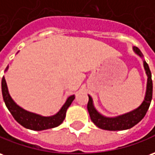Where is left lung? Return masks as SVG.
<instances>
[{
  "instance_id": "obj_1",
  "label": "left lung",
  "mask_w": 155,
  "mask_h": 155,
  "mask_svg": "<svg viewBox=\"0 0 155 155\" xmlns=\"http://www.w3.org/2000/svg\"><path fill=\"white\" fill-rule=\"evenodd\" d=\"M133 51L140 56H143L140 50L137 47H133ZM145 71L148 76V82H147V90H146V95L144 100L140 106L133 111L121 115V116L110 118L105 117L100 115L97 111L93 104V100L90 96L88 95V102L87 104L89 116L91 120L99 128L108 130V131H120V130H127V129L132 128L135 125H137L140 121L146 115L149 108V105L152 100L153 96V82L151 78V71L149 70V65L146 61H143Z\"/></svg>"
}]
</instances>
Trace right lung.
<instances>
[{
	"mask_svg": "<svg viewBox=\"0 0 155 155\" xmlns=\"http://www.w3.org/2000/svg\"><path fill=\"white\" fill-rule=\"evenodd\" d=\"M8 67L6 68L7 70ZM2 91L3 100L6 104V107L9 110L11 114L14 117V119L19 124L22 125L25 128L35 130V131H41L45 129H50L58 127L63 122L66 117V112L67 108L71 105V102L75 99V96H70L64 105L60 110L57 114L52 116H41L32 112H28L19 107L11 98L8 93L7 86H6V80L3 77L2 80Z\"/></svg>",
	"mask_w": 155,
	"mask_h": 155,
	"instance_id": "add662e5",
	"label": "right lung"
}]
</instances>
